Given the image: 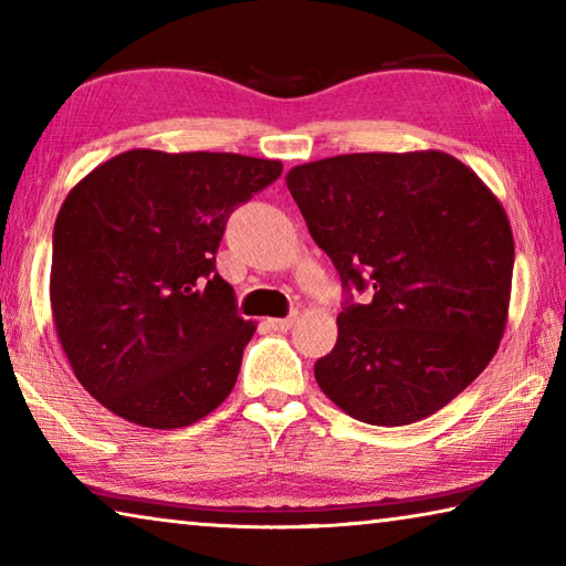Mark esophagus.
<instances>
[{"label": "esophagus", "mask_w": 566, "mask_h": 566, "mask_svg": "<svg viewBox=\"0 0 566 566\" xmlns=\"http://www.w3.org/2000/svg\"><path fill=\"white\" fill-rule=\"evenodd\" d=\"M294 314H290V317H274V319H266V327L274 329V332H286L294 324Z\"/></svg>", "instance_id": "obj_1"}]
</instances>
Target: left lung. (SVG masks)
Segmentation results:
<instances>
[{
	"label": "left lung",
	"mask_w": 566,
	"mask_h": 566,
	"mask_svg": "<svg viewBox=\"0 0 566 566\" xmlns=\"http://www.w3.org/2000/svg\"><path fill=\"white\" fill-rule=\"evenodd\" d=\"M344 290L314 377L344 415L401 427L449 405L500 349L514 237L492 189L447 151H359L286 171Z\"/></svg>",
	"instance_id": "1"
}]
</instances>
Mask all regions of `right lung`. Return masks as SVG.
Wrapping results in <instances>:
<instances>
[{"instance_id": "right-lung-1", "label": "right lung", "mask_w": 566, "mask_h": 566, "mask_svg": "<svg viewBox=\"0 0 566 566\" xmlns=\"http://www.w3.org/2000/svg\"><path fill=\"white\" fill-rule=\"evenodd\" d=\"M280 175V159L129 149L72 187L54 222L52 319L102 407L181 429L229 397L256 324L214 254L234 207Z\"/></svg>"}]
</instances>
